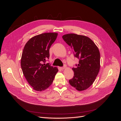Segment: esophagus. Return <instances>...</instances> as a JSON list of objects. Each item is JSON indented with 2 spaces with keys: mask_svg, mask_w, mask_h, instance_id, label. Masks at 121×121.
<instances>
[{
  "mask_svg": "<svg viewBox=\"0 0 121 121\" xmlns=\"http://www.w3.org/2000/svg\"><path fill=\"white\" fill-rule=\"evenodd\" d=\"M65 68H66V65H64V67H60V69H61V70H63V69H64Z\"/></svg>",
  "mask_w": 121,
  "mask_h": 121,
  "instance_id": "34e87169",
  "label": "esophagus"
}]
</instances>
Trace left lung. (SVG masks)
I'll return each instance as SVG.
<instances>
[{
  "label": "left lung",
  "instance_id": "left-lung-1",
  "mask_svg": "<svg viewBox=\"0 0 121 121\" xmlns=\"http://www.w3.org/2000/svg\"><path fill=\"white\" fill-rule=\"evenodd\" d=\"M63 39L73 50L79 64L73 68V78L69 80L70 85L78 91L86 90L92 85L100 69L99 51L93 41L85 36L68 34Z\"/></svg>",
  "mask_w": 121,
  "mask_h": 121
}]
</instances>
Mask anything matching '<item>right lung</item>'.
Returning a JSON list of instances; mask_svg holds the SVG:
<instances>
[{
    "instance_id": "obj_1",
    "label": "right lung",
    "mask_w": 121,
    "mask_h": 121,
    "mask_svg": "<svg viewBox=\"0 0 121 121\" xmlns=\"http://www.w3.org/2000/svg\"><path fill=\"white\" fill-rule=\"evenodd\" d=\"M56 33L36 35L26 43L22 55L21 65L29 84L38 91L48 88L53 82L58 69L45 64L49 58L50 46L56 40Z\"/></svg>"
}]
</instances>
